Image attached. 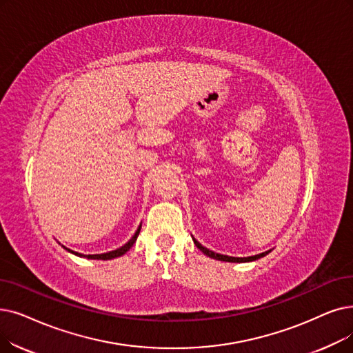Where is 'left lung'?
<instances>
[{
	"mask_svg": "<svg viewBox=\"0 0 353 353\" xmlns=\"http://www.w3.org/2000/svg\"><path fill=\"white\" fill-rule=\"evenodd\" d=\"M192 238H193V236H192ZM193 242H194L196 247H197L199 250H201L205 255H208V256H210V258H213V259H218V261H225V263H251V261H255V259H258V258H263V256H265L267 254H270V252H271V250H270V251H265V252H263V254H258V255L238 258V256H229V255H222V254L213 252V251L208 250L206 247H203V245H202L201 242H197L194 238H193Z\"/></svg>",
	"mask_w": 353,
	"mask_h": 353,
	"instance_id": "left-lung-1",
	"label": "left lung"
}]
</instances>
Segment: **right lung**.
<instances>
[{
    "mask_svg": "<svg viewBox=\"0 0 353 353\" xmlns=\"http://www.w3.org/2000/svg\"><path fill=\"white\" fill-rule=\"evenodd\" d=\"M140 231H141V225L139 226V229H137L135 231V234L132 235V238L127 242V243H124L122 245V247H119V248H117V250H114V251H110V252H105V254H95V255H83V254H79V252H74V251H72V250H69V248H66V247H62L66 250V251H69L70 254H74V255H78V256H83V258H88V259H114V258H118V256H121V255H124L127 251H130V248L132 247V245L135 243V241H137V238H139V234H140Z\"/></svg>",
    "mask_w": 353,
    "mask_h": 353,
    "instance_id": "right-lung-1",
    "label": "right lung"
}]
</instances>
